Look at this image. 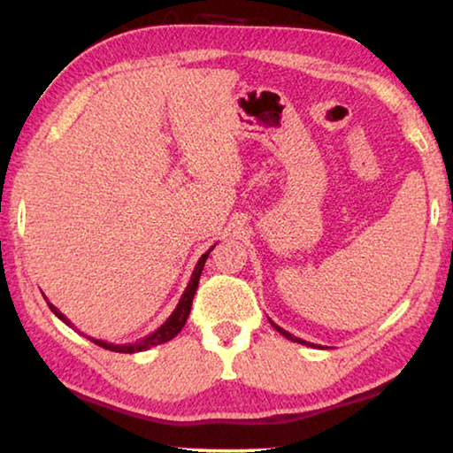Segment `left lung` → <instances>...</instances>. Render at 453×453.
<instances>
[{
  "label": "left lung",
  "mask_w": 453,
  "mask_h": 453,
  "mask_svg": "<svg viewBox=\"0 0 453 453\" xmlns=\"http://www.w3.org/2000/svg\"><path fill=\"white\" fill-rule=\"evenodd\" d=\"M270 324L278 329V332L283 335V337H288V340H291V342H297V343H302V346H311V348H316V343H310V342H305V340H302V337H296V335H291L289 332H286V329L283 327H280L278 324H273V321L270 319Z\"/></svg>",
  "instance_id": "left-lung-1"
}]
</instances>
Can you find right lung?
<instances>
[{
  "mask_svg": "<svg viewBox=\"0 0 453 453\" xmlns=\"http://www.w3.org/2000/svg\"><path fill=\"white\" fill-rule=\"evenodd\" d=\"M213 248H216V245H211V248H210L208 251H205V254H203L202 257H199V262H197V265L194 267V273H191L188 288H186V291H183V294H181L178 305H175V310L172 311V316L167 318V319L164 321V324L156 329V332L150 334V335H145L143 340H140V342L121 343V346H118V343H107V342H102V340H96V337H88V340L97 343L99 348H105V349H110V351H119V354H135V351H145V349H150V348H153V346H159V343H165V342L173 340V337L181 332V327L186 326L188 316H189V310H191V302H194V296H196V289H197V283H199V275H202L203 265H205V259H208L210 251H211ZM48 305H50V310H51L53 313H56V316H58L61 321H64L65 326L73 327L72 321L67 319V318L64 316V313H61V311L56 308V305L50 303V302H48Z\"/></svg>",
  "mask_w": 453,
  "mask_h": 453,
  "instance_id": "add662e5",
  "label": "right lung"
}]
</instances>
